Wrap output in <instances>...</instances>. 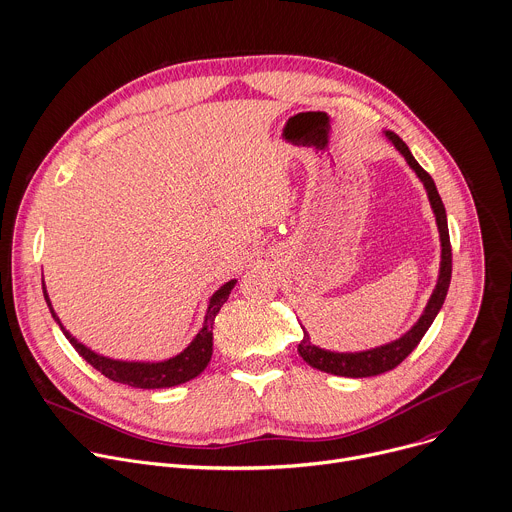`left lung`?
<instances>
[{"label":"left lung","mask_w":512,"mask_h":512,"mask_svg":"<svg viewBox=\"0 0 512 512\" xmlns=\"http://www.w3.org/2000/svg\"><path fill=\"white\" fill-rule=\"evenodd\" d=\"M384 136L394 144L396 150H399L407 158L409 166L415 170L417 177L423 181V185L427 189V195H429V201H431V207H433V213H435V221H437V227H439V238H441L439 278H437L435 291H433L423 315L419 317V321L403 337L394 339V342H390L386 346L366 350V352H354V354L329 352V350H321V348L313 346L311 339H309V333L303 329V339H301V344L297 348L301 358L309 366H313L321 372H327V374H335V376L366 378V376H378L382 372H388V370L399 366L419 346L425 331L431 327L433 319L437 317V313H439V309L445 301V295H447V289H449V280H451V244H449V232H447V215H445L443 201L437 193V187H435L433 179L429 177L427 170L421 168V164L413 158L409 146L399 136H396L390 130Z\"/></svg>","instance_id":"obj_1"}]
</instances>
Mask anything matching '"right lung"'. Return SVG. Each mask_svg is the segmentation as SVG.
<instances>
[{
  "mask_svg": "<svg viewBox=\"0 0 512 512\" xmlns=\"http://www.w3.org/2000/svg\"><path fill=\"white\" fill-rule=\"evenodd\" d=\"M236 287V280L225 282V285L215 291V295L209 301L207 307V315H205V323L201 327V331L195 335L193 342L175 358L164 360V362H122V360H111L105 356H99L95 352H91L89 348H85L83 344H79L77 339L63 327V323L56 317V313L52 311L48 293L44 289L42 282V291H44V299L46 305L54 317V321L61 325L65 337L71 342V346L79 352L81 358H85L95 370H99L105 378L113 380V382H122L134 388H168V386H177L183 382H189L191 378L199 376L213 354V321L215 315L219 313L221 305L230 297L232 289Z\"/></svg>",
  "mask_w": 512,
  "mask_h": 512,
  "instance_id": "right-lung-1",
  "label": "right lung"
}]
</instances>
